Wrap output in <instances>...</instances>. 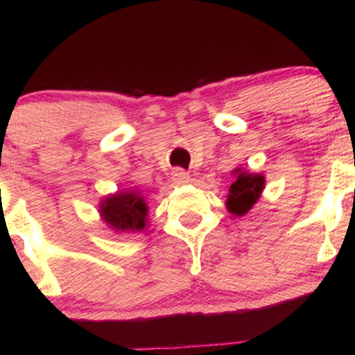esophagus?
<instances>
[{
  "label": "esophagus",
  "mask_w": 355,
  "mask_h": 355,
  "mask_svg": "<svg viewBox=\"0 0 355 355\" xmlns=\"http://www.w3.org/2000/svg\"><path fill=\"white\" fill-rule=\"evenodd\" d=\"M171 178H173L175 184L178 185H184V184H189V173L185 170H182V168H175L173 171H171Z\"/></svg>",
  "instance_id": "1"
}]
</instances>
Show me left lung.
I'll list each match as a JSON object with an SVG mask.
<instances>
[{
  "mask_svg": "<svg viewBox=\"0 0 355 355\" xmlns=\"http://www.w3.org/2000/svg\"><path fill=\"white\" fill-rule=\"evenodd\" d=\"M234 173L237 175V178L228 191L227 209L235 216H244L261 198V192L264 189V177L263 175L247 173L241 168H237Z\"/></svg>",
  "mask_w": 355,
  "mask_h": 355,
  "instance_id": "8db88e82",
  "label": "left lung"
}]
</instances>
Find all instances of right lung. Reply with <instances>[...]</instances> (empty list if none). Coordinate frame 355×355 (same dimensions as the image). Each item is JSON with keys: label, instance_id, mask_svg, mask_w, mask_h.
I'll return each mask as SVG.
<instances>
[{"label": "right lung", "instance_id": "add662e5", "mask_svg": "<svg viewBox=\"0 0 355 355\" xmlns=\"http://www.w3.org/2000/svg\"><path fill=\"white\" fill-rule=\"evenodd\" d=\"M105 223L114 232H141L148 223V204L137 191H120L99 204Z\"/></svg>", "mask_w": 355, "mask_h": 355}]
</instances>
